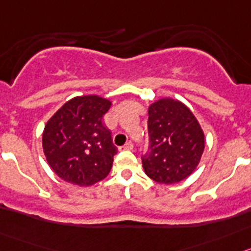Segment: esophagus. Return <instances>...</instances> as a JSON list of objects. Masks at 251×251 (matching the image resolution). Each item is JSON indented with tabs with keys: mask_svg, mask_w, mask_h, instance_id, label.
<instances>
[{
	"mask_svg": "<svg viewBox=\"0 0 251 251\" xmlns=\"http://www.w3.org/2000/svg\"><path fill=\"white\" fill-rule=\"evenodd\" d=\"M124 149H125V150H132V149H134V144L131 141H127L125 145H124Z\"/></svg>",
	"mask_w": 251,
	"mask_h": 251,
	"instance_id": "1",
	"label": "esophagus"
}]
</instances>
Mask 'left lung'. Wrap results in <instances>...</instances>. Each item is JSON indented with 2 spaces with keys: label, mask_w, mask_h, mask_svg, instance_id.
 I'll use <instances>...</instances> for the list:
<instances>
[{
  "label": "left lung",
  "mask_w": 251,
  "mask_h": 251,
  "mask_svg": "<svg viewBox=\"0 0 251 251\" xmlns=\"http://www.w3.org/2000/svg\"><path fill=\"white\" fill-rule=\"evenodd\" d=\"M149 150L142 155L146 175L159 184H176L190 176L205 148L201 126L186 105L160 99L149 106Z\"/></svg>",
  "instance_id": "8db88e82"
}]
</instances>
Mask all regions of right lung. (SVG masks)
<instances>
[{
  "mask_svg": "<svg viewBox=\"0 0 251 251\" xmlns=\"http://www.w3.org/2000/svg\"><path fill=\"white\" fill-rule=\"evenodd\" d=\"M111 101L98 95L67 101L47 121L42 148L50 168L67 182L90 186L109 175L117 153L102 117Z\"/></svg>",
  "mask_w": 251,
  "mask_h": 251,
  "instance_id": "obj_1",
  "label": "right lung"
}]
</instances>
